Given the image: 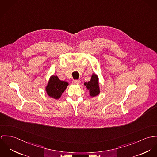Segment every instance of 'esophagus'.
Returning a JSON list of instances; mask_svg holds the SVG:
<instances>
[{"instance_id":"obj_1","label":"esophagus","mask_w":157,"mask_h":157,"mask_svg":"<svg viewBox=\"0 0 157 157\" xmlns=\"http://www.w3.org/2000/svg\"><path fill=\"white\" fill-rule=\"evenodd\" d=\"M80 82H81V81H80L79 80H73L72 82H73V84H79L80 83Z\"/></svg>"}]
</instances>
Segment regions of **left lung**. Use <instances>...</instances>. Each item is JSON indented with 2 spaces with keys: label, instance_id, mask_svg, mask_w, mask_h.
<instances>
[{
  "label": "left lung",
  "instance_id": "8db88e82",
  "mask_svg": "<svg viewBox=\"0 0 157 157\" xmlns=\"http://www.w3.org/2000/svg\"><path fill=\"white\" fill-rule=\"evenodd\" d=\"M84 86H86L89 91V94L91 97H94L99 94L100 87L99 82V77L96 73H93L91 79L88 82H86Z\"/></svg>",
  "mask_w": 157,
  "mask_h": 157
}]
</instances>
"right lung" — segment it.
Segmentation results:
<instances>
[{
    "instance_id": "obj_1",
    "label": "right lung",
    "mask_w": 157,
    "mask_h": 157,
    "mask_svg": "<svg viewBox=\"0 0 157 157\" xmlns=\"http://www.w3.org/2000/svg\"><path fill=\"white\" fill-rule=\"evenodd\" d=\"M68 86L67 82L61 81L56 75H52L45 86V90L49 96L55 99H58Z\"/></svg>"
}]
</instances>
